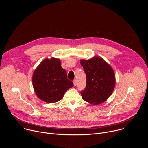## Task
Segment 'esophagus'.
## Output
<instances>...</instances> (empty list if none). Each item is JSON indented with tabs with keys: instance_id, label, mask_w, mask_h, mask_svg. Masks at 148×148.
Masks as SVG:
<instances>
[{
	"instance_id": "obj_1",
	"label": "esophagus",
	"mask_w": 148,
	"mask_h": 148,
	"mask_svg": "<svg viewBox=\"0 0 148 148\" xmlns=\"http://www.w3.org/2000/svg\"><path fill=\"white\" fill-rule=\"evenodd\" d=\"M73 83H74V86H77V80H74L73 81Z\"/></svg>"
}]
</instances>
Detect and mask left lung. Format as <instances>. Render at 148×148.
Returning a JSON list of instances; mask_svg holds the SVG:
<instances>
[{"instance_id":"obj_1","label":"left lung","mask_w":148,"mask_h":148,"mask_svg":"<svg viewBox=\"0 0 148 148\" xmlns=\"http://www.w3.org/2000/svg\"><path fill=\"white\" fill-rule=\"evenodd\" d=\"M80 64L86 75V87L81 92L82 98L94 105L104 103L112 95L115 86L112 67L99 56L81 59Z\"/></svg>"}]
</instances>
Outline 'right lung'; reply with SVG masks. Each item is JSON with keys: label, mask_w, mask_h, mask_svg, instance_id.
<instances>
[{"label": "right lung", "mask_w": 148, "mask_h": 148, "mask_svg": "<svg viewBox=\"0 0 148 148\" xmlns=\"http://www.w3.org/2000/svg\"><path fill=\"white\" fill-rule=\"evenodd\" d=\"M32 84L36 96L48 103L61 100L66 91L73 86V82L67 79L66 71L61 66L60 59L55 58L45 59L36 68Z\"/></svg>", "instance_id": "add662e5"}]
</instances>
